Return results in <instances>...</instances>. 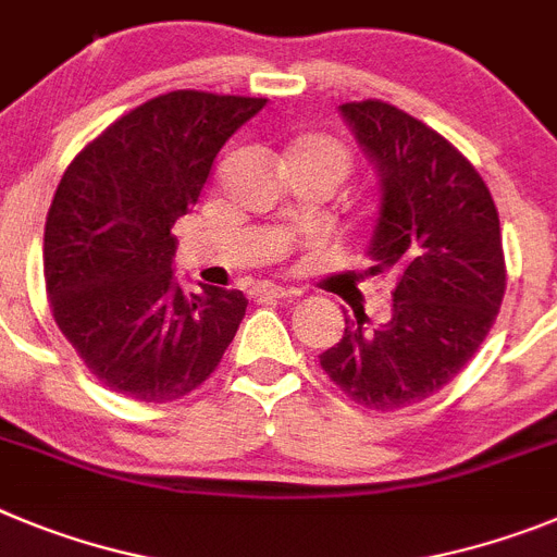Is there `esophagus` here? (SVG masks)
Here are the masks:
<instances>
[{"mask_svg":"<svg viewBox=\"0 0 557 557\" xmlns=\"http://www.w3.org/2000/svg\"><path fill=\"white\" fill-rule=\"evenodd\" d=\"M258 297L260 299H294V297H299V292H294V288H283V285L263 283L258 288Z\"/></svg>","mask_w":557,"mask_h":557,"instance_id":"34e87169","label":"esophagus"}]
</instances>
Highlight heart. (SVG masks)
Listing matches in <instances>:
<instances>
[{"mask_svg":"<svg viewBox=\"0 0 557 557\" xmlns=\"http://www.w3.org/2000/svg\"><path fill=\"white\" fill-rule=\"evenodd\" d=\"M285 168H313L327 173L338 185L350 171V153L345 145L325 134H299L285 151Z\"/></svg>","mask_w":557,"mask_h":557,"instance_id":"b5f03b06","label":"heart"}]
</instances>
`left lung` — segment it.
Returning a JSON list of instances; mask_svg holds the SVG:
<instances>
[{"instance_id":"8db88e82","label":"left lung","mask_w":557,"mask_h":557,"mask_svg":"<svg viewBox=\"0 0 557 557\" xmlns=\"http://www.w3.org/2000/svg\"><path fill=\"white\" fill-rule=\"evenodd\" d=\"M381 176L364 277L395 280L393 317H345L342 342L319 356L359 406L395 412L434 395L480 350L505 297L499 212L471 162L412 114L361 100L342 106Z\"/></svg>"}]
</instances>
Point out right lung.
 Wrapping results in <instances>:
<instances>
[{
	"instance_id": "right-lung-1",
	"label": "right lung",
	"mask_w": 557,
	"mask_h": 557,
	"mask_svg": "<svg viewBox=\"0 0 557 557\" xmlns=\"http://www.w3.org/2000/svg\"><path fill=\"white\" fill-rule=\"evenodd\" d=\"M265 98L178 89L91 139L61 176L45 226L52 317L109 389L168 404L210 379L249 299L173 277V224L201 196L212 159Z\"/></svg>"
}]
</instances>
